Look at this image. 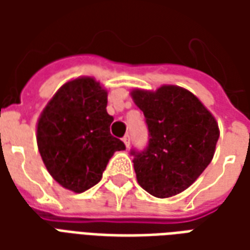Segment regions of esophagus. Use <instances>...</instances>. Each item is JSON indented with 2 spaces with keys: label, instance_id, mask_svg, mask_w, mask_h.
I'll list each match as a JSON object with an SVG mask.
<instances>
[{
  "label": "esophagus",
  "instance_id": "obj_1",
  "mask_svg": "<svg viewBox=\"0 0 250 250\" xmlns=\"http://www.w3.org/2000/svg\"><path fill=\"white\" fill-rule=\"evenodd\" d=\"M130 141H131L130 134H125V135L123 136V142H125V147H127V148L130 147Z\"/></svg>",
  "mask_w": 250,
  "mask_h": 250
}]
</instances>
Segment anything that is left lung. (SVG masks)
Returning a JSON list of instances; mask_svg holds the SVG:
<instances>
[{
	"mask_svg": "<svg viewBox=\"0 0 250 250\" xmlns=\"http://www.w3.org/2000/svg\"><path fill=\"white\" fill-rule=\"evenodd\" d=\"M132 99L148 130L147 146L130 151L138 184L158 198L184 191L213 159L217 122L193 93L175 85L155 92L136 89Z\"/></svg>",
	"mask_w": 250,
	"mask_h": 250,
	"instance_id": "left-lung-1",
	"label": "left lung"
}]
</instances>
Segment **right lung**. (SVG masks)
Segmentation results:
<instances>
[{"instance_id": "add662e5", "label": "right lung", "mask_w": 250, "mask_h": 250, "mask_svg": "<svg viewBox=\"0 0 250 250\" xmlns=\"http://www.w3.org/2000/svg\"><path fill=\"white\" fill-rule=\"evenodd\" d=\"M107 92L91 77L64 84L37 125V146L44 165L62 188L83 193L102 179L115 151L125 150L111 135Z\"/></svg>"}]
</instances>
